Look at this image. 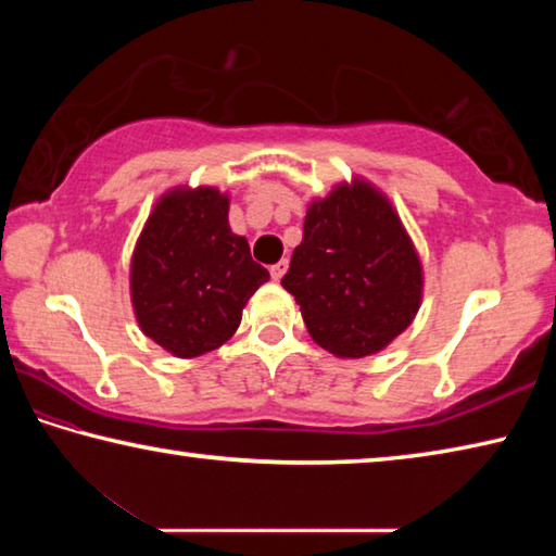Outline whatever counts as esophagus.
<instances>
[{"label": "esophagus", "mask_w": 556, "mask_h": 556, "mask_svg": "<svg viewBox=\"0 0 556 556\" xmlns=\"http://www.w3.org/2000/svg\"><path fill=\"white\" fill-rule=\"evenodd\" d=\"M285 271H287V260H281V262H277V265L269 267V275H271V279H275V281H279L281 277H285Z\"/></svg>", "instance_id": "34e87169"}]
</instances>
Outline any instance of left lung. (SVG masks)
I'll return each mask as SVG.
<instances>
[{
    "label": "left lung",
    "mask_w": 556,
    "mask_h": 556,
    "mask_svg": "<svg viewBox=\"0 0 556 556\" xmlns=\"http://www.w3.org/2000/svg\"><path fill=\"white\" fill-rule=\"evenodd\" d=\"M281 287L294 294L318 345L365 357L412 324L421 265L388 199L357 181L308 205L304 240Z\"/></svg>",
    "instance_id": "1"
}]
</instances>
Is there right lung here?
I'll list each match as a JSON object with an SVG mask.
<instances>
[{
	"label": "right lung",
	"instance_id": "1",
	"mask_svg": "<svg viewBox=\"0 0 556 556\" xmlns=\"http://www.w3.org/2000/svg\"><path fill=\"white\" fill-rule=\"evenodd\" d=\"M269 271L228 225V195L215 188L166 193L131 257V304L144 336L178 357L223 345L242 306Z\"/></svg>",
	"mask_w": 556,
	"mask_h": 556
}]
</instances>
